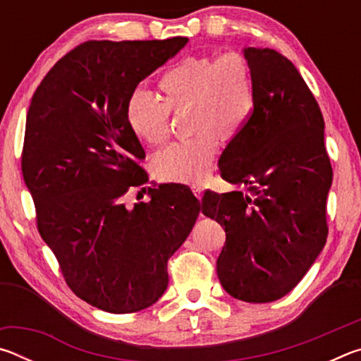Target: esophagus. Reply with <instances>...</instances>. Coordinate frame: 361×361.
I'll return each instance as SVG.
<instances>
[{"label": "esophagus", "mask_w": 361, "mask_h": 361, "mask_svg": "<svg viewBox=\"0 0 361 361\" xmlns=\"http://www.w3.org/2000/svg\"><path fill=\"white\" fill-rule=\"evenodd\" d=\"M191 189H192V192H194L195 197H197V199L202 197V191H204V186L202 185H199V183H192Z\"/></svg>", "instance_id": "1"}]
</instances>
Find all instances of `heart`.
Masks as SVG:
<instances>
[{"label":"heart","instance_id":"heart-1","mask_svg":"<svg viewBox=\"0 0 361 361\" xmlns=\"http://www.w3.org/2000/svg\"><path fill=\"white\" fill-rule=\"evenodd\" d=\"M159 100L133 90L126 102V122L138 142L156 146L169 130V113L186 111L191 135L173 142L152 159L161 180L200 181L215 159L219 137L234 140L245 129L255 108L253 68L240 52L216 59L189 56L164 73L157 82Z\"/></svg>","mask_w":361,"mask_h":361}]
</instances>
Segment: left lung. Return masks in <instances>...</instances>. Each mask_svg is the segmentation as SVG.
<instances>
[{
    "instance_id": "1",
    "label": "left lung",
    "mask_w": 361,
    "mask_h": 361,
    "mask_svg": "<svg viewBox=\"0 0 361 361\" xmlns=\"http://www.w3.org/2000/svg\"><path fill=\"white\" fill-rule=\"evenodd\" d=\"M243 56L253 68L255 108L218 162L221 178L242 189L205 192L202 213L226 232L216 261L223 288L240 301L272 302L325 247L333 169L320 106L295 65L267 47Z\"/></svg>"
}]
</instances>
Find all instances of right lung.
Wrapping results in <instances>:
<instances>
[{"label":"right lung","instance_id":"obj_1","mask_svg":"<svg viewBox=\"0 0 361 361\" xmlns=\"http://www.w3.org/2000/svg\"><path fill=\"white\" fill-rule=\"evenodd\" d=\"M186 42L85 41L52 66L30 103L22 173L38 231L71 291L105 312H138L164 295L167 261L200 212L175 183L148 188V202L124 204L130 188L149 181L126 102Z\"/></svg>","mask_w":361,"mask_h":361}]
</instances>
